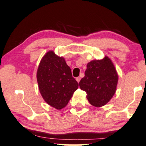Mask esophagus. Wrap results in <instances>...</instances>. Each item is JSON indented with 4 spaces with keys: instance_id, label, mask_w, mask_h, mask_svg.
<instances>
[{
    "instance_id": "esophagus-1",
    "label": "esophagus",
    "mask_w": 146,
    "mask_h": 146,
    "mask_svg": "<svg viewBox=\"0 0 146 146\" xmlns=\"http://www.w3.org/2000/svg\"><path fill=\"white\" fill-rule=\"evenodd\" d=\"M76 80H77V82L79 83V82H80V80H81V77H77V78H76Z\"/></svg>"
}]
</instances>
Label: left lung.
<instances>
[{"label":"left lung","instance_id":"left-lung-1","mask_svg":"<svg viewBox=\"0 0 146 146\" xmlns=\"http://www.w3.org/2000/svg\"><path fill=\"white\" fill-rule=\"evenodd\" d=\"M119 76L113 62L108 56L93 60L87 64L84 77L79 82L81 90L92 106L106 105L115 94Z\"/></svg>","mask_w":146,"mask_h":146}]
</instances>
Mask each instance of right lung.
Returning <instances> with one entry per match:
<instances>
[{"instance_id": "1", "label": "right lung", "mask_w": 146, "mask_h": 146, "mask_svg": "<svg viewBox=\"0 0 146 146\" xmlns=\"http://www.w3.org/2000/svg\"><path fill=\"white\" fill-rule=\"evenodd\" d=\"M36 77L44 101L57 110L67 106L79 86L64 58L52 50L47 52L42 58Z\"/></svg>"}]
</instances>
